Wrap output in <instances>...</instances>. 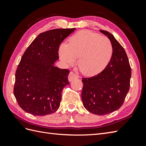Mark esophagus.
I'll use <instances>...</instances> for the list:
<instances>
[{
  "instance_id": "esophagus-1",
  "label": "esophagus",
  "mask_w": 146,
  "mask_h": 146,
  "mask_svg": "<svg viewBox=\"0 0 146 146\" xmlns=\"http://www.w3.org/2000/svg\"><path fill=\"white\" fill-rule=\"evenodd\" d=\"M78 78V76L76 75L75 73H74L72 71H71L69 75H68V80H69V82H71L73 81L74 79L75 78Z\"/></svg>"
}]
</instances>
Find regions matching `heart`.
Returning <instances> with one entry per match:
<instances>
[{"instance_id":"heart-1","label":"heart","mask_w":146,"mask_h":146,"mask_svg":"<svg viewBox=\"0 0 146 146\" xmlns=\"http://www.w3.org/2000/svg\"><path fill=\"white\" fill-rule=\"evenodd\" d=\"M112 45L107 37L83 30L71 36L68 44L60 46V58L68 65L77 66L86 76L97 75L106 67L112 55Z\"/></svg>"}]
</instances>
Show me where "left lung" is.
<instances>
[{"mask_svg":"<svg viewBox=\"0 0 146 146\" xmlns=\"http://www.w3.org/2000/svg\"><path fill=\"white\" fill-rule=\"evenodd\" d=\"M112 45L110 61L105 69L94 76L82 78L83 106L98 115L110 113L122 106L130 88L131 68L124 49L111 33L100 30Z\"/></svg>","mask_w":146,"mask_h":146,"instance_id":"1","label":"left lung"}]
</instances>
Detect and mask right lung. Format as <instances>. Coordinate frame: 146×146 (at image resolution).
<instances>
[{"instance_id": "obj_1", "label": "right lung", "mask_w": 146, "mask_h": 146, "mask_svg": "<svg viewBox=\"0 0 146 146\" xmlns=\"http://www.w3.org/2000/svg\"><path fill=\"white\" fill-rule=\"evenodd\" d=\"M75 28L42 33L26 49L17 70L14 95L27 113L44 116L60 107L62 91L69 85L70 71L54 66L61 43Z\"/></svg>"}]
</instances>
